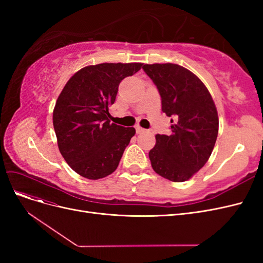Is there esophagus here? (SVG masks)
I'll return each mask as SVG.
<instances>
[{"mask_svg": "<svg viewBox=\"0 0 263 263\" xmlns=\"http://www.w3.org/2000/svg\"><path fill=\"white\" fill-rule=\"evenodd\" d=\"M136 132H137V134H144V133H146V129L142 128V127H140V126H137Z\"/></svg>", "mask_w": 263, "mask_h": 263, "instance_id": "1", "label": "esophagus"}]
</instances>
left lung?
<instances>
[{"label":"left lung","mask_w":263,"mask_h":263,"mask_svg":"<svg viewBox=\"0 0 263 263\" xmlns=\"http://www.w3.org/2000/svg\"><path fill=\"white\" fill-rule=\"evenodd\" d=\"M161 97L162 112L171 119V135H156L149 151L156 173L173 182L192 178L208 162L218 135V114L208 87L193 72L176 63L142 67Z\"/></svg>","instance_id":"left-lung-1"}]
</instances>
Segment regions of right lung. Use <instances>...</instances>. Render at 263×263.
<instances>
[{"mask_svg":"<svg viewBox=\"0 0 263 263\" xmlns=\"http://www.w3.org/2000/svg\"><path fill=\"white\" fill-rule=\"evenodd\" d=\"M142 63H100L79 70L66 83L53 108L52 123L60 154L81 177L99 180L113 173L136 134L134 127L110 123L123 79Z\"/></svg>","mask_w":263,"mask_h":263,"instance_id":"right-lung-1","label":"right lung"}]
</instances>
